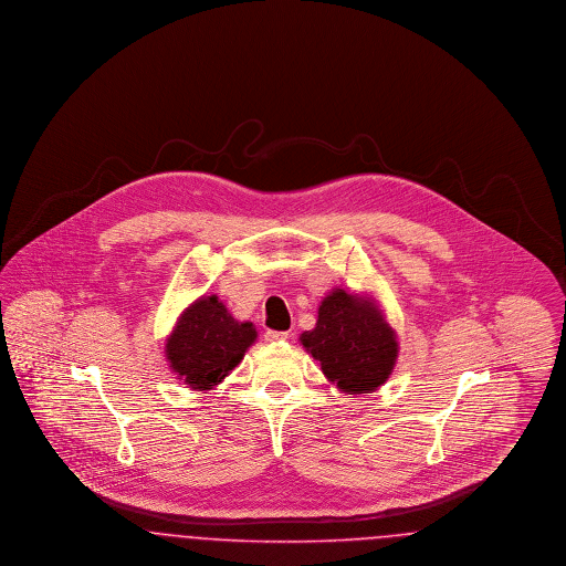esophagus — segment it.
Here are the masks:
<instances>
[{
    "label": "esophagus",
    "mask_w": 566,
    "mask_h": 566,
    "mask_svg": "<svg viewBox=\"0 0 566 566\" xmlns=\"http://www.w3.org/2000/svg\"><path fill=\"white\" fill-rule=\"evenodd\" d=\"M289 339V333L286 331H268L265 333V342L275 344V342H286Z\"/></svg>",
    "instance_id": "esophagus-1"
}]
</instances>
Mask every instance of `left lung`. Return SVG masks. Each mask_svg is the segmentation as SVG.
Returning <instances> with one entry per match:
<instances>
[{
	"label": "left lung",
	"mask_w": 566,
	"mask_h": 566,
	"mask_svg": "<svg viewBox=\"0 0 566 566\" xmlns=\"http://www.w3.org/2000/svg\"><path fill=\"white\" fill-rule=\"evenodd\" d=\"M298 342L342 392L365 395L377 390L397 365L399 342L371 296L348 295L333 289L318 307L312 331Z\"/></svg>",
	"instance_id": "8db88e82"
}]
</instances>
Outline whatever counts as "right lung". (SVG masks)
<instances>
[{
  "label": "right lung",
  "instance_id": "1",
  "mask_svg": "<svg viewBox=\"0 0 566 566\" xmlns=\"http://www.w3.org/2000/svg\"><path fill=\"white\" fill-rule=\"evenodd\" d=\"M256 342L252 323L235 321L216 295L192 301L180 314L165 354L171 371L192 390H212Z\"/></svg>",
  "mask_w": 566,
  "mask_h": 566
}]
</instances>
